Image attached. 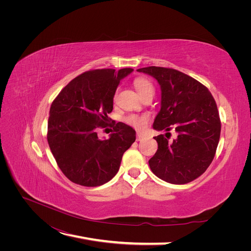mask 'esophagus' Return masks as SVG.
I'll return each instance as SVG.
<instances>
[{
	"mask_svg": "<svg viewBox=\"0 0 251 251\" xmlns=\"http://www.w3.org/2000/svg\"><path fill=\"white\" fill-rule=\"evenodd\" d=\"M143 138H144V135H143V134H141V133H137V134H136V140H137V141H141Z\"/></svg>",
	"mask_w": 251,
	"mask_h": 251,
	"instance_id": "1",
	"label": "esophagus"
}]
</instances>
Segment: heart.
I'll use <instances>...</instances> for the list:
<instances>
[{
	"label": "heart",
	"mask_w": 251,
	"mask_h": 251,
	"mask_svg": "<svg viewBox=\"0 0 251 251\" xmlns=\"http://www.w3.org/2000/svg\"><path fill=\"white\" fill-rule=\"evenodd\" d=\"M134 86L137 89V91L139 92V95L143 98H149V97H153L154 95V86L152 84V82L150 80L149 78L147 77H137L135 78L134 80ZM117 94L114 95V98H116ZM151 120V118L149 115L142 114V115H138V114H129L124 118L125 123H127L128 125L132 126L133 128L137 129V130H142L147 127V125L149 124Z\"/></svg>",
	"instance_id": "1"
}]
</instances>
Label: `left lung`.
Wrapping results in <instances>:
<instances>
[{
  "label": "left lung",
  "instance_id": "obj_1",
  "mask_svg": "<svg viewBox=\"0 0 251 251\" xmlns=\"http://www.w3.org/2000/svg\"><path fill=\"white\" fill-rule=\"evenodd\" d=\"M153 76L161 85L162 108L153 122L156 130L174 128L177 140L154 136L157 151L149 161L152 173L172 184H186L205 172L213 162L221 134V120L214 97L191 76L176 69H137Z\"/></svg>",
  "mask_w": 251,
  "mask_h": 251
}]
</instances>
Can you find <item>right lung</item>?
<instances>
[{"label":"right lung","mask_w":251,"mask_h":251,"mask_svg":"<svg viewBox=\"0 0 251 251\" xmlns=\"http://www.w3.org/2000/svg\"><path fill=\"white\" fill-rule=\"evenodd\" d=\"M133 69H96L78 75L52 100L48 120V143L63 172L73 183L96 187L110 181L120 168L123 153L135 141V131L112 119L113 100L121 79ZM110 126L109 140L97 129Z\"/></svg>","instance_id":"right-lung-1"}]
</instances>
